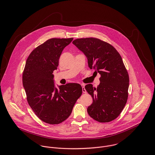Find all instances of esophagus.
I'll use <instances>...</instances> for the list:
<instances>
[{"label": "esophagus", "instance_id": "esophagus-1", "mask_svg": "<svg viewBox=\"0 0 155 155\" xmlns=\"http://www.w3.org/2000/svg\"><path fill=\"white\" fill-rule=\"evenodd\" d=\"M81 86H82V92L84 93H87V91L85 88V85L84 84H81Z\"/></svg>", "mask_w": 155, "mask_h": 155}]
</instances>
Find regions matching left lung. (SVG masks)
<instances>
[{"mask_svg":"<svg viewBox=\"0 0 155 155\" xmlns=\"http://www.w3.org/2000/svg\"><path fill=\"white\" fill-rule=\"evenodd\" d=\"M88 58V66L101 75L97 88L85 87L93 99L87 109L88 114L99 122L117 118L128 97L129 75L119 53L110 44L99 39H77L73 42Z\"/></svg>","mask_w":155,"mask_h":155,"instance_id":"obj_1","label":"left lung"}]
</instances>
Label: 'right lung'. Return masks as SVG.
Returning a JSON list of instances; mask_svg holds the SVG:
<instances>
[{"mask_svg":"<svg viewBox=\"0 0 155 155\" xmlns=\"http://www.w3.org/2000/svg\"><path fill=\"white\" fill-rule=\"evenodd\" d=\"M73 38L47 40L28 57L22 73L27 100L36 115L45 123L59 124L70 115L82 94L80 84H67L55 88L53 71L57 68L64 48Z\"/></svg>","mask_w":155,"mask_h":155,"instance_id":"obj_1","label":"right lung"}]
</instances>
